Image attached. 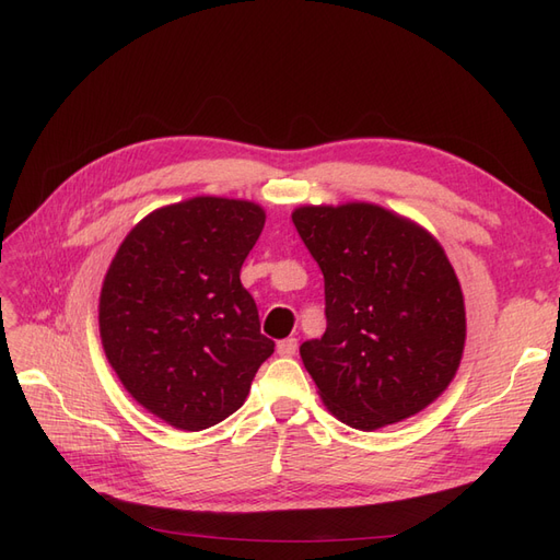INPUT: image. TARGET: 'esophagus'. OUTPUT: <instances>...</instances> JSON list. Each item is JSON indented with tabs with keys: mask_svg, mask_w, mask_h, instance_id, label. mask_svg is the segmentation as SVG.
Wrapping results in <instances>:
<instances>
[{
	"mask_svg": "<svg viewBox=\"0 0 560 560\" xmlns=\"http://www.w3.org/2000/svg\"><path fill=\"white\" fill-rule=\"evenodd\" d=\"M296 338H282V341H278V354L280 358H292V354L296 352Z\"/></svg>",
	"mask_w": 560,
	"mask_h": 560,
	"instance_id": "1",
	"label": "esophagus"
}]
</instances>
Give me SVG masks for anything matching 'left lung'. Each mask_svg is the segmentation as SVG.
Instances as JSON below:
<instances>
[{
    "label": "left lung",
    "mask_w": 560,
    "mask_h": 560,
    "mask_svg": "<svg viewBox=\"0 0 560 560\" xmlns=\"http://www.w3.org/2000/svg\"><path fill=\"white\" fill-rule=\"evenodd\" d=\"M292 222L325 276L327 331L301 360L327 409L378 430L430 406L465 348V299L432 235L371 202L303 206Z\"/></svg>",
    "instance_id": "left-lung-1"
}]
</instances>
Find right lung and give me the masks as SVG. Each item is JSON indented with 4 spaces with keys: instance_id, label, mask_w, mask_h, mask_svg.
Listing matches in <instances>:
<instances>
[{
    "instance_id": "add662e5",
    "label": "right lung",
    "mask_w": 560,
    "mask_h": 560,
    "mask_svg": "<svg viewBox=\"0 0 560 560\" xmlns=\"http://www.w3.org/2000/svg\"><path fill=\"white\" fill-rule=\"evenodd\" d=\"M266 212L196 196L147 214L118 247L100 292V338L130 397L198 432L238 411L276 343L241 268Z\"/></svg>"
}]
</instances>
